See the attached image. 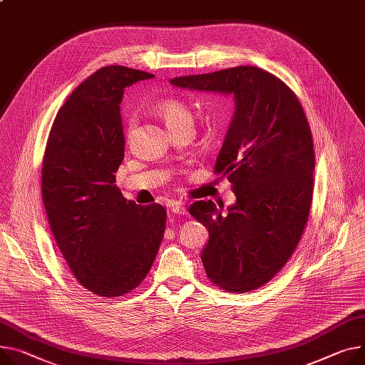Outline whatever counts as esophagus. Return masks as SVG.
<instances>
[{
    "instance_id": "esophagus-1",
    "label": "esophagus",
    "mask_w": 365,
    "mask_h": 365,
    "mask_svg": "<svg viewBox=\"0 0 365 365\" xmlns=\"http://www.w3.org/2000/svg\"><path fill=\"white\" fill-rule=\"evenodd\" d=\"M171 210L175 213V215H187V207H185V205L184 203H174L173 206H171Z\"/></svg>"
}]
</instances>
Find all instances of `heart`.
Listing matches in <instances>:
<instances>
[{"label": "heart", "instance_id": "1", "mask_svg": "<svg viewBox=\"0 0 365 365\" xmlns=\"http://www.w3.org/2000/svg\"><path fill=\"white\" fill-rule=\"evenodd\" d=\"M160 115L163 117L165 123L168 124L171 130L181 125V124H192V114L190 112V109L178 101H166L160 105L159 108ZM134 130V121H130V127H128V133L131 134Z\"/></svg>", "mask_w": 365, "mask_h": 365}]
</instances>
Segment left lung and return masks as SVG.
<instances>
[{"instance_id":"1","label":"left lung","mask_w":365,"mask_h":365,"mask_svg":"<svg viewBox=\"0 0 365 365\" xmlns=\"http://www.w3.org/2000/svg\"><path fill=\"white\" fill-rule=\"evenodd\" d=\"M170 81L234 98L215 173L232 182L235 203L222 212L202 200L188 210L209 232L202 262L212 282L230 292L257 289L285 266L310 213L314 149L302 106L282 80L257 67Z\"/></svg>"}]
</instances>
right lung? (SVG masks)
Listing matches in <instances>:
<instances>
[{"label":"right lung","instance_id":"1","mask_svg":"<svg viewBox=\"0 0 365 365\" xmlns=\"http://www.w3.org/2000/svg\"><path fill=\"white\" fill-rule=\"evenodd\" d=\"M152 77L102 67L70 95L48 137L42 199L51 231L76 279L99 297H121L142 282L165 231L163 206H138L115 185L124 89Z\"/></svg>","mask_w":365,"mask_h":365}]
</instances>
